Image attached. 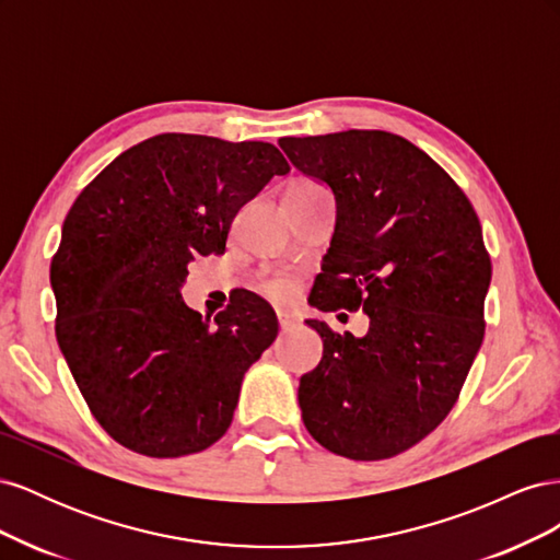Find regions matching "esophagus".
Returning <instances> with one entry per match:
<instances>
[{
	"mask_svg": "<svg viewBox=\"0 0 560 560\" xmlns=\"http://www.w3.org/2000/svg\"><path fill=\"white\" fill-rule=\"evenodd\" d=\"M278 322L280 327L287 331V329H294L299 325V315L296 313H290V311H278Z\"/></svg>",
	"mask_w": 560,
	"mask_h": 560,
	"instance_id": "obj_1",
	"label": "esophagus"
}]
</instances>
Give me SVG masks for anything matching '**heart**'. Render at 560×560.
<instances>
[{"instance_id":"obj_1","label":"heart","mask_w":560,"mask_h":560,"mask_svg":"<svg viewBox=\"0 0 560 560\" xmlns=\"http://www.w3.org/2000/svg\"><path fill=\"white\" fill-rule=\"evenodd\" d=\"M287 194H294V196H315V194H327L325 186L315 179H296L290 186H287ZM261 290L273 296V299H282L292 292V280L284 278V276H270L261 282Z\"/></svg>"}]
</instances>
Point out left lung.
<instances>
[{
    "label": "left lung",
    "mask_w": 560,
    "mask_h": 560,
    "mask_svg": "<svg viewBox=\"0 0 560 560\" xmlns=\"http://www.w3.org/2000/svg\"><path fill=\"white\" fill-rule=\"evenodd\" d=\"M278 144L336 198L313 306L369 315L362 338L308 319L325 350L299 383L303 425L350 460L395 457L451 413L481 348L490 284L481 222L444 167L395 132Z\"/></svg>",
    "instance_id": "1"
}]
</instances>
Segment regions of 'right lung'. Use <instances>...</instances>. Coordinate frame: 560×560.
Masks as SVG:
<instances>
[{"mask_svg":"<svg viewBox=\"0 0 560 560\" xmlns=\"http://www.w3.org/2000/svg\"><path fill=\"white\" fill-rule=\"evenodd\" d=\"M287 173L270 142L163 132L126 149L74 200L50 261L56 338L114 442L179 457L229 430L278 317L243 292L210 327L179 287L194 257L224 254L233 217Z\"/></svg>","mask_w":560,"mask_h":560,"instance_id":"right-lung-1","label":"right lung"}]
</instances>
